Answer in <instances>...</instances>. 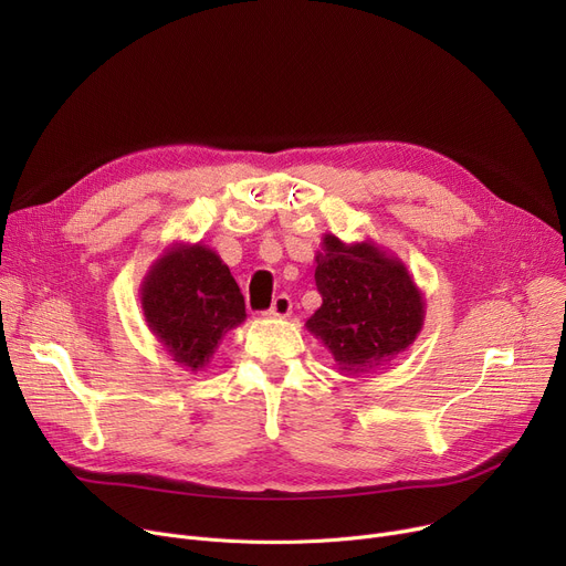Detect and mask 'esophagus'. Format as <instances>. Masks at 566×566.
I'll return each instance as SVG.
<instances>
[{
	"instance_id": "1",
	"label": "esophagus",
	"mask_w": 566,
	"mask_h": 566,
	"mask_svg": "<svg viewBox=\"0 0 566 566\" xmlns=\"http://www.w3.org/2000/svg\"><path fill=\"white\" fill-rule=\"evenodd\" d=\"M291 310H293V305H291V298H289L286 293H280L277 298L273 301V307L268 310V314L275 316V318H286V316L291 314Z\"/></svg>"
}]
</instances>
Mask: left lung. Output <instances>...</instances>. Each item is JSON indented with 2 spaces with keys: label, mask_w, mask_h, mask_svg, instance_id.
Wrapping results in <instances>:
<instances>
[{
  "label": "left lung",
  "mask_w": 566,
  "mask_h": 566,
  "mask_svg": "<svg viewBox=\"0 0 566 566\" xmlns=\"http://www.w3.org/2000/svg\"><path fill=\"white\" fill-rule=\"evenodd\" d=\"M314 280L323 303L305 328L333 353L344 376L390 367L422 333V291L406 263L374 241L344 243L325 233Z\"/></svg>",
  "instance_id": "1"
}]
</instances>
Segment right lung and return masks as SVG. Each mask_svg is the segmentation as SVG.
Listing matches in <instances>:
<instances>
[{
	"label": "right lung",
	"mask_w": 566,
	"mask_h": 566,
	"mask_svg": "<svg viewBox=\"0 0 566 566\" xmlns=\"http://www.w3.org/2000/svg\"><path fill=\"white\" fill-rule=\"evenodd\" d=\"M139 301L148 331L188 371H203L248 316L229 265L201 243H171L144 275Z\"/></svg>",
	"instance_id": "add662e5"
}]
</instances>
